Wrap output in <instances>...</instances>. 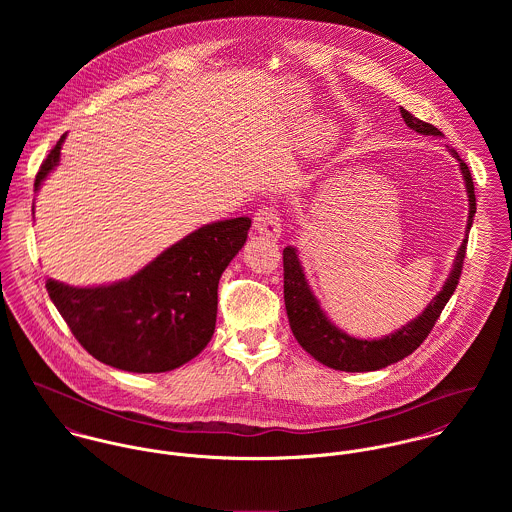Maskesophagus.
<instances>
[{"mask_svg": "<svg viewBox=\"0 0 512 512\" xmlns=\"http://www.w3.org/2000/svg\"><path fill=\"white\" fill-rule=\"evenodd\" d=\"M254 228L268 238H280L282 219L274 207H264V209H258L254 215Z\"/></svg>", "mask_w": 512, "mask_h": 512, "instance_id": "34e87169", "label": "esophagus"}]
</instances>
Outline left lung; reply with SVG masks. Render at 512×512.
I'll return each mask as SVG.
<instances>
[{"label":"left lung","mask_w":512,"mask_h":512,"mask_svg":"<svg viewBox=\"0 0 512 512\" xmlns=\"http://www.w3.org/2000/svg\"><path fill=\"white\" fill-rule=\"evenodd\" d=\"M400 114L410 130L422 136H443L436 126L422 122L420 118H414L408 110L400 108ZM449 153L459 161V169L467 189L469 217L465 226V238L457 248V256L453 260L451 272L441 292L428 303L422 315H418L414 321H410L402 329L382 339H357L347 335L339 327H335L331 319L325 315V311L321 309L317 297L313 295L307 284L303 266L297 258V250L293 246L284 248V299H286V311H288L293 337L321 365L335 368V370H345V372H368V370H378L384 366L394 365L404 357L412 355L434 329L441 309L445 307V303L449 301V297L453 295L459 284L463 258L467 250V236L473 224V217L477 213L475 187H473L469 167L463 163V159L453 147L449 149Z\"/></svg>","instance_id":"left-lung-1"}]
</instances>
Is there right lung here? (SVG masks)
<instances>
[{"instance_id": "right-lung-1", "label": "right lung", "mask_w": 512, "mask_h": 512, "mask_svg": "<svg viewBox=\"0 0 512 512\" xmlns=\"http://www.w3.org/2000/svg\"><path fill=\"white\" fill-rule=\"evenodd\" d=\"M61 136L35 191L61 161ZM248 217L205 224L163 250L144 270L108 286L76 288L47 278V292L78 343L100 363L151 374L179 368L211 341L219 280L244 246Z\"/></svg>"}]
</instances>
